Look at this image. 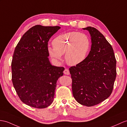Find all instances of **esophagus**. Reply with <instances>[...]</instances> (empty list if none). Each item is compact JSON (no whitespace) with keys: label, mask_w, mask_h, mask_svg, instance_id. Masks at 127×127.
<instances>
[{"label":"esophagus","mask_w":127,"mask_h":127,"mask_svg":"<svg viewBox=\"0 0 127 127\" xmlns=\"http://www.w3.org/2000/svg\"><path fill=\"white\" fill-rule=\"evenodd\" d=\"M64 74H66V75H69V74H70L69 69L66 68L64 70Z\"/></svg>","instance_id":"34e87169"}]
</instances>
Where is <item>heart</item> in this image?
Wrapping results in <instances>:
<instances>
[{
  "label": "heart",
  "mask_w": 127,
  "mask_h": 127,
  "mask_svg": "<svg viewBox=\"0 0 127 127\" xmlns=\"http://www.w3.org/2000/svg\"><path fill=\"white\" fill-rule=\"evenodd\" d=\"M53 47H48L51 57L59 61L64 54L66 63L71 66L81 64L87 56L91 42L87 35L78 32H68L59 35L53 40Z\"/></svg>",
  "instance_id": "b5f03b06"
}]
</instances>
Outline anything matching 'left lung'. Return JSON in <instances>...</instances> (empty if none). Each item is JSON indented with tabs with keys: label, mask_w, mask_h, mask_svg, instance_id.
Listing matches in <instances>:
<instances>
[{
	"label": "left lung",
	"mask_w": 127,
	"mask_h": 127,
	"mask_svg": "<svg viewBox=\"0 0 127 127\" xmlns=\"http://www.w3.org/2000/svg\"><path fill=\"white\" fill-rule=\"evenodd\" d=\"M83 30L91 34V51L82 63L69 69L74 97L80 104L91 107L112 94L116 76V60L112 46L102 34L91 26Z\"/></svg>",
	"instance_id": "obj_1"
}]
</instances>
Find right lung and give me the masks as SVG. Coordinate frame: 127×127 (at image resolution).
Returning <instances> with one entry per match:
<instances>
[{
  "label": "right lung",
  "mask_w": 127,
  "mask_h": 127,
  "mask_svg": "<svg viewBox=\"0 0 127 127\" xmlns=\"http://www.w3.org/2000/svg\"><path fill=\"white\" fill-rule=\"evenodd\" d=\"M59 26L35 25L23 35L11 64L12 81L23 103L45 108L53 102L57 82L64 67L52 66L48 57V42Z\"/></svg>",
  "instance_id": "1"
}]
</instances>
